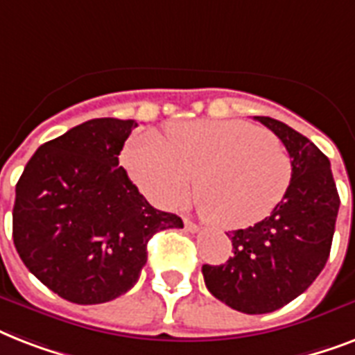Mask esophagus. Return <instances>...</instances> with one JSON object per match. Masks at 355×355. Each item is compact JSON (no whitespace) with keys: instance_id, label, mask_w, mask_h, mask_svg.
<instances>
[{"instance_id":"esophagus-1","label":"esophagus","mask_w":355,"mask_h":355,"mask_svg":"<svg viewBox=\"0 0 355 355\" xmlns=\"http://www.w3.org/2000/svg\"><path fill=\"white\" fill-rule=\"evenodd\" d=\"M184 227H186V230H188V232H191V234L199 232V230H200L199 225H195V223L189 221V219H184Z\"/></svg>"}]
</instances>
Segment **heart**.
<instances>
[{"mask_svg":"<svg viewBox=\"0 0 355 355\" xmlns=\"http://www.w3.org/2000/svg\"><path fill=\"white\" fill-rule=\"evenodd\" d=\"M125 162L144 193L167 210L186 200L197 178L200 210L227 230L269 217L293 177L284 145L245 121L175 123L166 141L144 130L130 139Z\"/></svg>","mask_w":355,"mask_h":355,"instance_id":"1","label":"heart"}]
</instances>
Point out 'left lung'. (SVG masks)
Segmentation results:
<instances>
[{
  "label": "left lung",
  "instance_id": "8db88e82",
  "mask_svg": "<svg viewBox=\"0 0 355 355\" xmlns=\"http://www.w3.org/2000/svg\"><path fill=\"white\" fill-rule=\"evenodd\" d=\"M282 139L293 177L282 202L254 227L227 234L234 256L202 265L208 291L241 313H270L302 295L324 269L339 211L330 160L306 136L278 119L254 116Z\"/></svg>",
  "mask_w": 355,
  "mask_h": 355
}]
</instances>
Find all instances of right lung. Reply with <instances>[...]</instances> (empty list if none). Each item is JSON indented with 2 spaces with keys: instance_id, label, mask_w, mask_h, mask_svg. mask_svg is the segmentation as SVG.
Here are the masks:
<instances>
[{
  "instance_id": "add662e5",
  "label": "right lung",
  "mask_w": 355,
  "mask_h": 355,
  "mask_svg": "<svg viewBox=\"0 0 355 355\" xmlns=\"http://www.w3.org/2000/svg\"><path fill=\"white\" fill-rule=\"evenodd\" d=\"M134 119L99 118L38 147L12 210V239L25 267L73 304L127 293L147 261V243L182 219L153 208L119 166Z\"/></svg>"
}]
</instances>
